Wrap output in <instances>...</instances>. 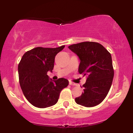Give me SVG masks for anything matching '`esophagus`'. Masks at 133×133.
<instances>
[{
	"mask_svg": "<svg viewBox=\"0 0 133 133\" xmlns=\"http://www.w3.org/2000/svg\"><path fill=\"white\" fill-rule=\"evenodd\" d=\"M69 84L71 85V86H76V84L74 83V82H72V81H69Z\"/></svg>",
	"mask_w": 133,
	"mask_h": 133,
	"instance_id": "1",
	"label": "esophagus"
}]
</instances>
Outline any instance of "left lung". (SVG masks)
Returning <instances> with one entry per match:
<instances>
[{"label":"left lung","instance_id":"obj_1","mask_svg":"<svg viewBox=\"0 0 133 133\" xmlns=\"http://www.w3.org/2000/svg\"><path fill=\"white\" fill-rule=\"evenodd\" d=\"M68 47L80 59L79 74L87 76L82 85L83 92L75 99L76 103L88 108L97 106L104 99L112 84L114 69L111 55L95 42H81Z\"/></svg>","mask_w":133,"mask_h":133}]
</instances>
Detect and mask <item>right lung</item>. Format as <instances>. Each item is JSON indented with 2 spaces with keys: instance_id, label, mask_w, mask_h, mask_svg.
<instances>
[{
  "instance_id": "right-lung-1",
  "label": "right lung",
  "mask_w": 133,
  "mask_h": 133,
  "mask_svg": "<svg viewBox=\"0 0 133 133\" xmlns=\"http://www.w3.org/2000/svg\"><path fill=\"white\" fill-rule=\"evenodd\" d=\"M64 47H37L23 55L18 65L19 83L25 98L35 107L45 108L56 104L61 91L68 86L66 79L52 81L47 75L54 68L56 56Z\"/></svg>"
}]
</instances>
